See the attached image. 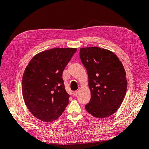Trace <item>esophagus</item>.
Wrapping results in <instances>:
<instances>
[{"instance_id": "1", "label": "esophagus", "mask_w": 149, "mask_h": 149, "mask_svg": "<svg viewBox=\"0 0 149 149\" xmlns=\"http://www.w3.org/2000/svg\"><path fill=\"white\" fill-rule=\"evenodd\" d=\"M78 94V91H74L73 92V96H76Z\"/></svg>"}]
</instances>
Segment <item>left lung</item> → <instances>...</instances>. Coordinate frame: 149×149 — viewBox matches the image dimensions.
I'll return each instance as SVG.
<instances>
[{"instance_id":"left-lung-1","label":"left lung","mask_w":149,"mask_h":149,"mask_svg":"<svg viewBox=\"0 0 149 149\" xmlns=\"http://www.w3.org/2000/svg\"><path fill=\"white\" fill-rule=\"evenodd\" d=\"M79 56L86 68L91 93L86 110L97 118L111 116L120 106L127 91L123 64L113 52L99 47L81 48Z\"/></svg>"}]
</instances>
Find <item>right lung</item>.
I'll use <instances>...</instances> for the list:
<instances>
[{
    "label": "right lung",
    "instance_id": "add662e5",
    "mask_svg": "<svg viewBox=\"0 0 149 149\" xmlns=\"http://www.w3.org/2000/svg\"><path fill=\"white\" fill-rule=\"evenodd\" d=\"M77 49L56 48L36 55L26 66L22 91L25 104L35 118L52 122L69 103L63 71Z\"/></svg>",
    "mask_w": 149,
    "mask_h": 149
}]
</instances>
